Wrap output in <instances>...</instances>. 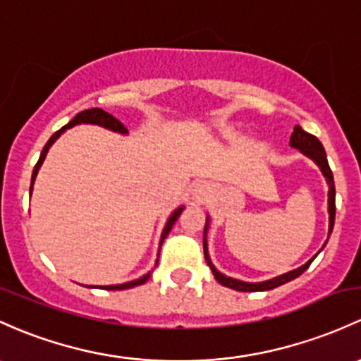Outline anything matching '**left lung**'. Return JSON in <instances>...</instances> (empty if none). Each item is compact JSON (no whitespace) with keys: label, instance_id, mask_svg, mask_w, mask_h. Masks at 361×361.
I'll return each mask as SVG.
<instances>
[{"label":"left lung","instance_id":"left-lung-1","mask_svg":"<svg viewBox=\"0 0 361 361\" xmlns=\"http://www.w3.org/2000/svg\"><path fill=\"white\" fill-rule=\"evenodd\" d=\"M289 145L292 147V149H298L302 155H306V157H310L311 161H313L314 164H317L318 168H320L322 174H324L325 180H327V185H329V237H331L332 228H334V219H336V187H334V176H332L331 166H329L327 154H325L324 145H322L320 140H318L317 136H313V135H310V133H306L301 126H294V133H292V135H290ZM209 223H211V218H209V216H207V218H206V226H204V257H206L207 267L211 268L212 275H214V279L218 280V282L221 283V286L230 287V289L240 290V292L271 290V289H275V287L283 286V283H287V282H290V280L298 279V276L301 275V273H305L306 270H308L311 261H313L314 257L318 256V252H320V250L325 247V244H327V240H329V238H327V240H325L324 247L318 250V252L314 254V256L311 257L310 261H306V263L302 264V267L295 268V270H290V271L283 273V275L275 276V279L264 280V282H244V280L233 279V276H226L225 273L216 270V267H214V264H212V261H211V257H209V250H207V230H209Z\"/></svg>","mask_w":361,"mask_h":361}]
</instances>
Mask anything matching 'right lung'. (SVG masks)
<instances>
[{"instance_id":"right-lung-1","label":"right lung","mask_w":361,"mask_h":361,"mask_svg":"<svg viewBox=\"0 0 361 361\" xmlns=\"http://www.w3.org/2000/svg\"><path fill=\"white\" fill-rule=\"evenodd\" d=\"M78 124H94V126H102L105 128V130L109 131H114V133H119V135H128V130L124 128V124L121 123V121H117L116 117L111 116L109 112L102 111V109H88V111H82L79 112L78 116L74 117V119L71 121V123H67L66 126L62 128V130H59L55 133V135L51 136L50 140L47 142V145H44L43 152H41L39 155V161L36 162V166H34V171H32V178H30V193H32V187H34V181H36V176H37V171H39L41 164H43L44 157H47L48 150L51 149L53 143L59 140V136L62 135V133H66V130H71V128L78 126ZM185 209V206H180L178 209H174L173 212H171V216L168 218V221H166L164 225V230H162L161 233V240H159V245H162V242H164V238L168 237V233L171 231V228H173V225L176 223V219L180 218L181 211ZM155 267H157V261H155ZM152 271L145 273L143 276H140V279L136 280H131V282H124V283H117V286H100L98 289H105V290H124V289H131V287H136V286H142V283H145L147 280L150 279ZM90 287V289H93V286H86Z\"/></svg>"}]
</instances>
